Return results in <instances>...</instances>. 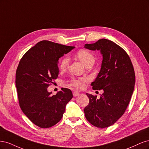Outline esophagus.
Returning a JSON list of instances; mask_svg holds the SVG:
<instances>
[{
    "label": "esophagus",
    "instance_id": "obj_1",
    "mask_svg": "<svg viewBox=\"0 0 149 149\" xmlns=\"http://www.w3.org/2000/svg\"><path fill=\"white\" fill-rule=\"evenodd\" d=\"M73 96L74 97H76V96H78L79 95V93L78 92V91H74L73 93Z\"/></svg>",
    "mask_w": 149,
    "mask_h": 149
}]
</instances>
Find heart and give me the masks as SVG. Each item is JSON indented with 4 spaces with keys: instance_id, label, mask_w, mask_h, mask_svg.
<instances>
[{
    "instance_id": "obj_1",
    "label": "heart",
    "mask_w": 149,
    "mask_h": 149,
    "mask_svg": "<svg viewBox=\"0 0 149 149\" xmlns=\"http://www.w3.org/2000/svg\"><path fill=\"white\" fill-rule=\"evenodd\" d=\"M76 56L83 63L85 66H87L89 64H94V61H95V58H94L93 54L87 50H85V49L79 50L76 53ZM70 60L68 57H64L63 58H62L60 63V70L62 71H65L68 66ZM88 81L89 78L87 77L73 78L71 81L70 86L78 88H82L84 87V83H88Z\"/></svg>"
}]
</instances>
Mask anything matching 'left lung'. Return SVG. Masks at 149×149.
Instances as JSON below:
<instances>
[{"label": "left lung", "mask_w": 149, "mask_h": 149, "mask_svg": "<svg viewBox=\"0 0 149 149\" xmlns=\"http://www.w3.org/2000/svg\"><path fill=\"white\" fill-rule=\"evenodd\" d=\"M85 48L100 51L102 61L100 73L91 85L104 91L100 98L86 93L89 104L84 112L89 123L99 128L114 124L127 109L134 89L136 76L127 53L114 42L100 39Z\"/></svg>", "instance_id": "1"}]
</instances>
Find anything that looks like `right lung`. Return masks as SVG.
I'll return each mask as SVG.
<instances>
[{
	"instance_id": "add662e5",
	"label": "right lung",
	"mask_w": 149,
	"mask_h": 149,
	"mask_svg": "<svg viewBox=\"0 0 149 149\" xmlns=\"http://www.w3.org/2000/svg\"><path fill=\"white\" fill-rule=\"evenodd\" d=\"M74 47L43 40L26 52L20 60L15 76L19 104L36 125L48 128L59 122L67 103L73 97L70 89L63 88L55 95L48 91L59 74L58 60Z\"/></svg>"
}]
</instances>
